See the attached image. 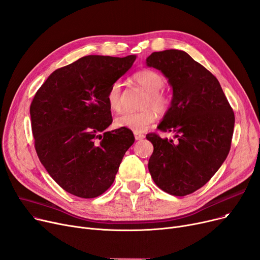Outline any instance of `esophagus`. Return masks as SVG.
Wrapping results in <instances>:
<instances>
[{
	"label": "esophagus",
	"mask_w": 260,
	"mask_h": 260,
	"mask_svg": "<svg viewBox=\"0 0 260 260\" xmlns=\"http://www.w3.org/2000/svg\"><path fill=\"white\" fill-rule=\"evenodd\" d=\"M144 135H142V134H138V133H135V139L136 140H142V139H144Z\"/></svg>",
	"instance_id": "obj_1"
}]
</instances>
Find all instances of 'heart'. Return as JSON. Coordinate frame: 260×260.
Listing matches in <instances>:
<instances>
[{
  "label": "heart",
  "mask_w": 260,
  "mask_h": 260,
  "mask_svg": "<svg viewBox=\"0 0 260 260\" xmlns=\"http://www.w3.org/2000/svg\"><path fill=\"white\" fill-rule=\"evenodd\" d=\"M134 82L140 87H142L148 96L145 98L143 107L145 108L141 111L136 112H123L115 120L117 127L127 128L135 133H142L148 128L156 119V112L164 115L170 108L171 101L168 94L162 91L161 88L165 85L164 77L153 70H141L135 73L133 76ZM121 83L115 82L112 84L106 95L107 104L112 111H120L122 109V98H121ZM153 107L154 109H151Z\"/></svg>",
  "instance_id": "obj_1"
}]
</instances>
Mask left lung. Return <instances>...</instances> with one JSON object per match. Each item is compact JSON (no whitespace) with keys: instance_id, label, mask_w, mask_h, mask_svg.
Returning a JSON list of instances; mask_svg holds the SVG:
<instances>
[{"instance_id":"1","label":"left lung","mask_w":260,"mask_h":260,"mask_svg":"<svg viewBox=\"0 0 260 260\" xmlns=\"http://www.w3.org/2000/svg\"><path fill=\"white\" fill-rule=\"evenodd\" d=\"M146 66L160 70L173 89L161 132L175 140L146 135L154 146L149 171L165 192L185 197L204 186L231 150L235 115L217 77L179 50L154 52Z\"/></svg>"}]
</instances>
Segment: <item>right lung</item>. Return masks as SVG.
<instances>
[{
	"label": "right lung",
	"instance_id": "obj_1",
	"mask_svg": "<svg viewBox=\"0 0 260 260\" xmlns=\"http://www.w3.org/2000/svg\"><path fill=\"white\" fill-rule=\"evenodd\" d=\"M135 59L85 56L54 71L34 96L29 114L37 155L67 192L92 199L114 183L135 138L127 128L105 132L112 123L106 95Z\"/></svg>",
	"mask_w": 260,
	"mask_h": 260
}]
</instances>
